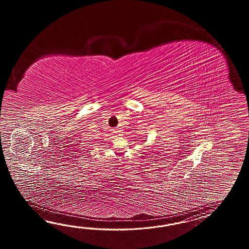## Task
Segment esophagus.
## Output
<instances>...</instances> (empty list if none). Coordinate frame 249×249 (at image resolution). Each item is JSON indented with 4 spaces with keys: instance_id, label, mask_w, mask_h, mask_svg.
Listing matches in <instances>:
<instances>
[{
    "instance_id": "1",
    "label": "esophagus",
    "mask_w": 249,
    "mask_h": 249,
    "mask_svg": "<svg viewBox=\"0 0 249 249\" xmlns=\"http://www.w3.org/2000/svg\"><path fill=\"white\" fill-rule=\"evenodd\" d=\"M116 132V133H117V132Z\"/></svg>"
}]
</instances>
